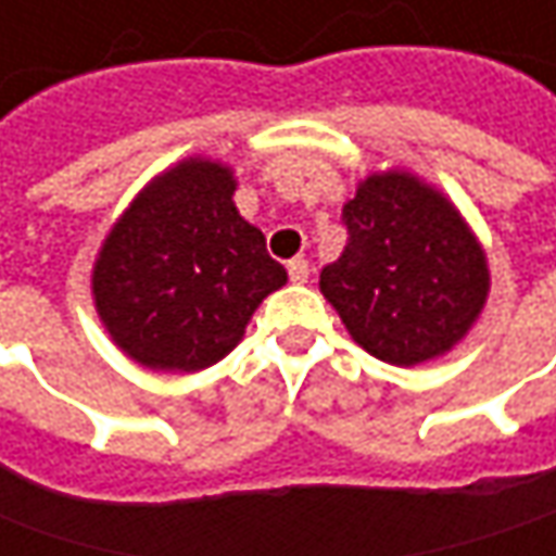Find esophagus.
<instances>
[{"label": "esophagus", "mask_w": 556, "mask_h": 556, "mask_svg": "<svg viewBox=\"0 0 556 556\" xmlns=\"http://www.w3.org/2000/svg\"><path fill=\"white\" fill-rule=\"evenodd\" d=\"M286 270H289V279H292V282H307V277H311V264H307L304 257H292V261L286 264Z\"/></svg>", "instance_id": "34e87169"}]
</instances>
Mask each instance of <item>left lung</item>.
Returning <instances> with one entry per match:
<instances>
[{
	"instance_id": "left-lung-1",
	"label": "left lung",
	"mask_w": 556,
	"mask_h": 556,
	"mask_svg": "<svg viewBox=\"0 0 556 556\" xmlns=\"http://www.w3.org/2000/svg\"><path fill=\"white\" fill-rule=\"evenodd\" d=\"M349 242L320 289L374 357L414 367L447 351L479 317L489 267L467 224L410 174H374L342 207Z\"/></svg>"
}]
</instances>
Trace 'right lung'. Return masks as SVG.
I'll list each match as a JSON object with an SVG mask.
<instances>
[{
  "mask_svg": "<svg viewBox=\"0 0 556 556\" xmlns=\"http://www.w3.org/2000/svg\"><path fill=\"white\" fill-rule=\"evenodd\" d=\"M232 192L227 167L182 161L105 239L92 270L96 307L139 364L180 374L217 364L242 339L254 307L286 282Z\"/></svg>",
  "mask_w": 556,
  "mask_h": 556,
  "instance_id": "right-lung-1",
  "label": "right lung"
}]
</instances>
